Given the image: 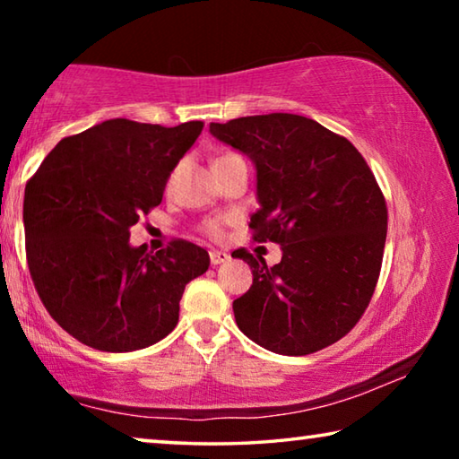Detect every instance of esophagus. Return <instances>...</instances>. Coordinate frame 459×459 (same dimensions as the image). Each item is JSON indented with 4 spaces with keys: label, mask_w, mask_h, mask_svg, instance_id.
<instances>
[{
    "label": "esophagus",
    "mask_w": 459,
    "mask_h": 459,
    "mask_svg": "<svg viewBox=\"0 0 459 459\" xmlns=\"http://www.w3.org/2000/svg\"><path fill=\"white\" fill-rule=\"evenodd\" d=\"M208 255H211L212 265H221V263H227L230 259V255L224 253V251H211Z\"/></svg>",
    "instance_id": "34e87169"
}]
</instances>
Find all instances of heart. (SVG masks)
Listing matches in <instances>:
<instances>
[{
  "instance_id": "obj_1",
  "label": "heart",
  "mask_w": 459,
  "mask_h": 459,
  "mask_svg": "<svg viewBox=\"0 0 459 459\" xmlns=\"http://www.w3.org/2000/svg\"><path fill=\"white\" fill-rule=\"evenodd\" d=\"M200 230L206 232L208 237H221L222 232V221L221 219H206L200 224Z\"/></svg>"
}]
</instances>
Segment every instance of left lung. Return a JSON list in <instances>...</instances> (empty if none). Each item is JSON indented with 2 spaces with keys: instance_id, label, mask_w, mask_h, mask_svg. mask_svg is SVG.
<instances>
[{
  "instance_id": "8db88e82",
  "label": "left lung",
  "mask_w": 459,
  "mask_h": 459,
  "mask_svg": "<svg viewBox=\"0 0 459 459\" xmlns=\"http://www.w3.org/2000/svg\"><path fill=\"white\" fill-rule=\"evenodd\" d=\"M211 134L255 161L261 208L248 229L283 251L273 267L247 248L232 253L253 271V285L232 301L238 330L285 356L344 338L370 304L386 240V202L367 160L293 113L211 123Z\"/></svg>"
}]
</instances>
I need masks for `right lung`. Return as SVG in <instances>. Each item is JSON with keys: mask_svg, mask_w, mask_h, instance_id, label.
<instances>
[{"mask_svg": "<svg viewBox=\"0 0 459 459\" xmlns=\"http://www.w3.org/2000/svg\"><path fill=\"white\" fill-rule=\"evenodd\" d=\"M202 127L108 119L62 139L28 180L30 275L48 314L82 344L131 352L166 338L184 287L211 265L184 238L158 253L129 245V229L160 206Z\"/></svg>", "mask_w": 459, "mask_h": 459, "instance_id": "right-lung-1", "label": "right lung"}]
</instances>
